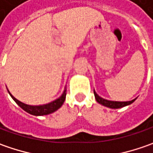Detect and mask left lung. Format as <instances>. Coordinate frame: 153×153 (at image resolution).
<instances>
[{"label": "left lung", "mask_w": 153, "mask_h": 153, "mask_svg": "<svg viewBox=\"0 0 153 153\" xmlns=\"http://www.w3.org/2000/svg\"><path fill=\"white\" fill-rule=\"evenodd\" d=\"M94 97H95V100L99 104L102 105L104 106H106L108 108L111 109H118L122 108V107H124L126 105H131L135 100L134 99L132 100H129V101H113V100H105L104 98H101L100 95H98L97 93L95 92V90L94 89Z\"/></svg>", "instance_id": "obj_1"}]
</instances>
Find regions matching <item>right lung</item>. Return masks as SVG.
I'll return each instance as SVG.
<instances>
[{"label": "right lung", "instance_id": "obj_1", "mask_svg": "<svg viewBox=\"0 0 153 153\" xmlns=\"http://www.w3.org/2000/svg\"><path fill=\"white\" fill-rule=\"evenodd\" d=\"M10 94V96L13 98V100L17 103L21 108L24 111L30 114L34 115V116H44V115H48L56 111L58 109H59L62 106V105L65 102V95H66V85L65 87V89L62 93V94L56 100L51 101L49 103H47L44 105H27L25 103H23L17 100L16 98L12 95V94L7 90Z\"/></svg>", "mask_w": 153, "mask_h": 153}]
</instances>
